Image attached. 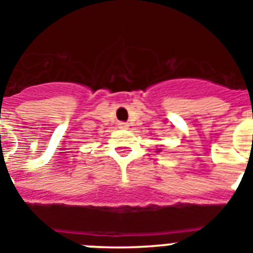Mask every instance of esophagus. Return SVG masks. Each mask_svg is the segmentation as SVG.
<instances>
[{"mask_svg":"<svg viewBox=\"0 0 253 253\" xmlns=\"http://www.w3.org/2000/svg\"><path fill=\"white\" fill-rule=\"evenodd\" d=\"M118 125H119L120 129H128V126H129L128 123H124V122H120Z\"/></svg>","mask_w":253,"mask_h":253,"instance_id":"34e87169","label":"esophagus"}]
</instances>
